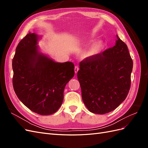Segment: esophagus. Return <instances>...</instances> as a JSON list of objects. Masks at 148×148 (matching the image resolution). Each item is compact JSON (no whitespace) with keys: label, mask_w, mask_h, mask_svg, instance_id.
<instances>
[{"label":"esophagus","mask_w":148,"mask_h":148,"mask_svg":"<svg viewBox=\"0 0 148 148\" xmlns=\"http://www.w3.org/2000/svg\"><path fill=\"white\" fill-rule=\"evenodd\" d=\"M78 70H79L78 66H75V69H74V70H75V73H77Z\"/></svg>","instance_id":"esophagus-1"}]
</instances>
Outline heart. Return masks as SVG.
Wrapping results in <instances>:
<instances>
[{
	"label": "heart",
	"mask_w": 148,
	"mask_h": 148,
	"mask_svg": "<svg viewBox=\"0 0 148 148\" xmlns=\"http://www.w3.org/2000/svg\"><path fill=\"white\" fill-rule=\"evenodd\" d=\"M103 47V42L101 41L95 42L93 45L85 52V56L91 57L96 55L99 53Z\"/></svg>",
	"instance_id": "heart-1"
}]
</instances>
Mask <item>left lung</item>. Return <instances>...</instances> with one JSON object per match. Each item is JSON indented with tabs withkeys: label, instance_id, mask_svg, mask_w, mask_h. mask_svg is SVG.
I'll return each mask as SVG.
<instances>
[{
	"label": "left lung",
	"instance_id": "1",
	"mask_svg": "<svg viewBox=\"0 0 148 148\" xmlns=\"http://www.w3.org/2000/svg\"><path fill=\"white\" fill-rule=\"evenodd\" d=\"M115 45L87 57L77 73L82 99L94 114L115 110L128 95L131 85L133 60L128 47L117 35Z\"/></svg>",
	"mask_w": 148,
	"mask_h": 148
}]
</instances>
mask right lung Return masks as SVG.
Wrapping results in <instances>:
<instances>
[{"label":"right lung","mask_w":148,"mask_h":148,"mask_svg":"<svg viewBox=\"0 0 148 148\" xmlns=\"http://www.w3.org/2000/svg\"><path fill=\"white\" fill-rule=\"evenodd\" d=\"M39 38L29 33L18 44L12 60L13 86L29 109L48 115L61 106L65 87L75 75V66L70 62H56L40 52Z\"/></svg>","instance_id":"obj_1"}]
</instances>
